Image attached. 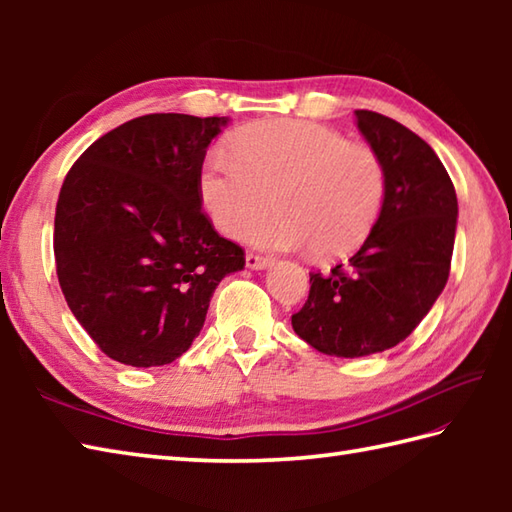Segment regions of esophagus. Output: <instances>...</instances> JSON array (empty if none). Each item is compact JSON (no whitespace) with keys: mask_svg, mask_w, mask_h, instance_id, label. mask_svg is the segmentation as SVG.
Segmentation results:
<instances>
[{"mask_svg":"<svg viewBox=\"0 0 512 512\" xmlns=\"http://www.w3.org/2000/svg\"><path fill=\"white\" fill-rule=\"evenodd\" d=\"M246 266L253 268V270H264L268 266H273V259L262 257V255H255V253H248L246 255Z\"/></svg>","mask_w":512,"mask_h":512,"instance_id":"obj_1","label":"esophagus"}]
</instances>
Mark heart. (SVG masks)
<instances>
[{"label":"heart","mask_w":512,"mask_h":512,"mask_svg":"<svg viewBox=\"0 0 512 512\" xmlns=\"http://www.w3.org/2000/svg\"><path fill=\"white\" fill-rule=\"evenodd\" d=\"M231 154H211L198 178L206 215L228 237L253 231L264 248H314L343 257L361 246L385 204L387 178L369 147L308 121H262L231 136Z\"/></svg>","instance_id":"obj_1"}]
</instances>
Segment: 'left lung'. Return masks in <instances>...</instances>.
Returning a JSON list of instances; mask_svg holds the SVG:
<instances>
[{"mask_svg":"<svg viewBox=\"0 0 512 512\" xmlns=\"http://www.w3.org/2000/svg\"><path fill=\"white\" fill-rule=\"evenodd\" d=\"M356 125L385 167V204L347 264L310 273L292 328L314 350L358 358L405 341L447 286L458 198L440 158L383 114L356 110Z\"/></svg>","mask_w":512,"mask_h":512,"instance_id":"obj_1","label":"left lung"}]
</instances>
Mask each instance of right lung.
<instances>
[{"label": "right lung", "mask_w": 512, "mask_h": 512, "mask_svg": "<svg viewBox=\"0 0 512 512\" xmlns=\"http://www.w3.org/2000/svg\"><path fill=\"white\" fill-rule=\"evenodd\" d=\"M226 116L147 114L83 151L54 213V262L72 314L114 361H176L200 334L242 246L217 235L198 178Z\"/></svg>", "instance_id": "1"}]
</instances>
